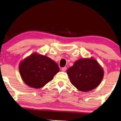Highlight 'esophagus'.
<instances>
[{
    "instance_id": "34e87169",
    "label": "esophagus",
    "mask_w": 121,
    "mask_h": 121,
    "mask_svg": "<svg viewBox=\"0 0 121 121\" xmlns=\"http://www.w3.org/2000/svg\"><path fill=\"white\" fill-rule=\"evenodd\" d=\"M66 69H67V68H66V67H65H65H63V68H62V71H66Z\"/></svg>"
}]
</instances>
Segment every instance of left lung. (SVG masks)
<instances>
[{
  "label": "left lung",
  "mask_w": 121,
  "mask_h": 121,
  "mask_svg": "<svg viewBox=\"0 0 121 121\" xmlns=\"http://www.w3.org/2000/svg\"><path fill=\"white\" fill-rule=\"evenodd\" d=\"M70 82L78 90L89 91L98 86L103 78L104 71L94 58H81L67 70Z\"/></svg>",
  "instance_id": "1"
}]
</instances>
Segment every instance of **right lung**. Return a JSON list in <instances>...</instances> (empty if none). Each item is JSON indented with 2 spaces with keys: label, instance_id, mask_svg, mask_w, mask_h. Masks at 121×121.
I'll use <instances>...</instances> for the list:
<instances>
[{
  "label": "right lung",
  "instance_id": "right-lung-1",
  "mask_svg": "<svg viewBox=\"0 0 121 121\" xmlns=\"http://www.w3.org/2000/svg\"><path fill=\"white\" fill-rule=\"evenodd\" d=\"M19 70L25 84L31 88L39 89L52 81L59 68L51 58L35 53L20 62Z\"/></svg>",
  "mask_w": 121,
  "mask_h": 121
}]
</instances>
